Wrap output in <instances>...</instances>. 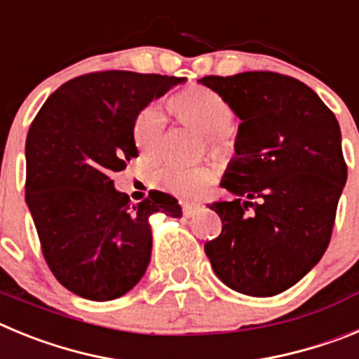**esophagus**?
<instances>
[{"instance_id": "34e87169", "label": "esophagus", "mask_w": 359, "mask_h": 359, "mask_svg": "<svg viewBox=\"0 0 359 359\" xmlns=\"http://www.w3.org/2000/svg\"><path fill=\"white\" fill-rule=\"evenodd\" d=\"M198 210L199 205H196V203H183V215H185V217H192V215H196Z\"/></svg>"}]
</instances>
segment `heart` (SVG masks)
Wrapping results in <instances>:
<instances>
[{"instance_id":"1","label":"heart","mask_w":359,"mask_h":359,"mask_svg":"<svg viewBox=\"0 0 359 359\" xmlns=\"http://www.w3.org/2000/svg\"><path fill=\"white\" fill-rule=\"evenodd\" d=\"M170 107L183 122L207 135L214 151H223L226 147V131L233 122V109L223 95L205 86H194L177 93L170 100ZM165 129L167 116L160 106L151 104L142 109L133 126L136 147L145 156H158L163 145ZM154 180L160 189L170 194L196 198L214 185L217 180V170L212 165L183 167L177 163H167L158 170Z\"/></svg>"}]
</instances>
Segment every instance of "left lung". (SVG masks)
<instances>
[{"label":"left lung","mask_w":359,"mask_h":359,"mask_svg":"<svg viewBox=\"0 0 359 359\" xmlns=\"http://www.w3.org/2000/svg\"><path fill=\"white\" fill-rule=\"evenodd\" d=\"M199 82L241 118L221 182L236 198L208 205L223 230L205 253L228 287L273 297L306 277L329 246L347 182L340 126L309 86L287 75L244 72Z\"/></svg>","instance_id":"8db88e82"}]
</instances>
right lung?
<instances>
[{"label": "right lung", "instance_id": "obj_1", "mask_svg": "<svg viewBox=\"0 0 359 359\" xmlns=\"http://www.w3.org/2000/svg\"><path fill=\"white\" fill-rule=\"evenodd\" d=\"M185 77L95 72L53 91L27 136V205L46 264L66 290L95 302L140 282L151 261L149 217H182L172 196L152 190L138 205L111 174L138 156L140 111Z\"/></svg>", "mask_w": 359, "mask_h": 359}]
</instances>
